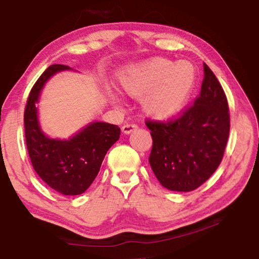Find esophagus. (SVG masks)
<instances>
[{
    "mask_svg": "<svg viewBox=\"0 0 259 259\" xmlns=\"http://www.w3.org/2000/svg\"><path fill=\"white\" fill-rule=\"evenodd\" d=\"M136 129H137V124L135 123H125L122 125V133L123 134H130Z\"/></svg>",
    "mask_w": 259,
    "mask_h": 259,
    "instance_id": "1",
    "label": "esophagus"
}]
</instances>
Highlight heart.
Instances as JSON below:
<instances>
[{"label": "heart", "mask_w": 259, "mask_h": 259, "mask_svg": "<svg viewBox=\"0 0 259 259\" xmlns=\"http://www.w3.org/2000/svg\"><path fill=\"white\" fill-rule=\"evenodd\" d=\"M195 82L196 71L191 63L174 64L165 58H153L128 67L117 77L121 90L131 97H143L144 111L157 120H169L181 114Z\"/></svg>", "instance_id": "obj_1"}]
</instances>
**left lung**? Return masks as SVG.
Segmentation results:
<instances>
[{
  "mask_svg": "<svg viewBox=\"0 0 259 259\" xmlns=\"http://www.w3.org/2000/svg\"><path fill=\"white\" fill-rule=\"evenodd\" d=\"M203 81L194 104L166 121L146 119L153 139L150 161L162 186L190 192L208 181L224 156L230 112L221 83L203 64Z\"/></svg>",
  "mask_w": 259,
  "mask_h": 259,
  "instance_id": "8db88e82",
  "label": "left lung"
}]
</instances>
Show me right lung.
Returning a JSON list of instances; mask_svg holds the SVG:
<instances>
[{"mask_svg": "<svg viewBox=\"0 0 259 259\" xmlns=\"http://www.w3.org/2000/svg\"><path fill=\"white\" fill-rule=\"evenodd\" d=\"M68 68L66 65H51L37 78L26 103L24 125L28 155L38 177L61 194L78 195L97 177L105 155L120 138L121 130L115 124L94 122L68 140L50 139L42 133L35 103L48 78Z\"/></svg>", "mask_w": 259, "mask_h": 259, "instance_id": "obj_1", "label": "right lung"}]
</instances>
